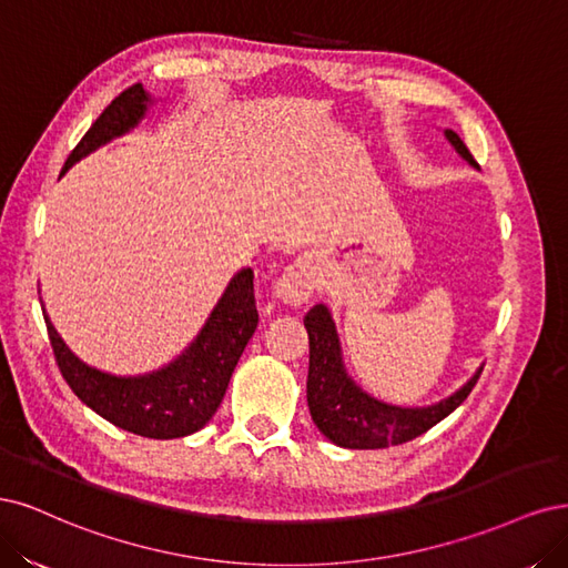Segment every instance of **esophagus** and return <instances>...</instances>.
<instances>
[{"label":"esophagus","mask_w":568,"mask_h":568,"mask_svg":"<svg viewBox=\"0 0 568 568\" xmlns=\"http://www.w3.org/2000/svg\"><path fill=\"white\" fill-rule=\"evenodd\" d=\"M314 287H316V278H314V271L306 262H295L290 264L283 276L276 283V297L283 300L285 304H306L314 295Z\"/></svg>","instance_id":"esophagus-1"}]
</instances>
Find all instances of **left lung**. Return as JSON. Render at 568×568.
<instances>
[{
  "instance_id": "1",
  "label": "left lung",
  "mask_w": 568,
  "mask_h": 568,
  "mask_svg": "<svg viewBox=\"0 0 568 568\" xmlns=\"http://www.w3.org/2000/svg\"><path fill=\"white\" fill-rule=\"evenodd\" d=\"M469 164H477L465 141L455 132H446ZM308 333V377H306V400L316 427L331 438L333 444L344 448H389L413 442L415 436L425 434L436 423L450 415L474 389L481 377V371L474 375L460 392L442 400L432 408H396L379 404V400L363 394L356 384L346 377L339 358V339L331 314L323 304H316L304 316Z\"/></svg>"
}]
</instances>
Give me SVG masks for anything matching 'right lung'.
<instances>
[{"instance_id": "right-lung-1", "label": "right lung", "mask_w": 568, "mask_h": 568, "mask_svg": "<svg viewBox=\"0 0 568 568\" xmlns=\"http://www.w3.org/2000/svg\"><path fill=\"white\" fill-rule=\"evenodd\" d=\"M145 103L149 97L141 84L126 87L72 149L63 172L101 143L130 132L143 118ZM252 278L254 273L250 268L237 273L191 349L164 371L124 379L87 368L68 352L44 314L53 358L68 387L108 423L149 438L189 436L203 429L222 406L235 363L257 331L260 314Z\"/></svg>"}]
</instances>
